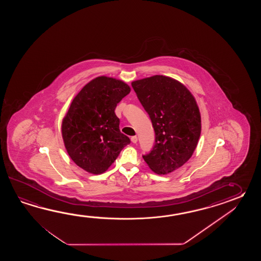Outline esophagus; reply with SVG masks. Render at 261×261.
<instances>
[{"label":"esophagus","mask_w":261,"mask_h":261,"mask_svg":"<svg viewBox=\"0 0 261 261\" xmlns=\"http://www.w3.org/2000/svg\"><path fill=\"white\" fill-rule=\"evenodd\" d=\"M132 142H133V144H136L138 142V137L137 136H133L132 137Z\"/></svg>","instance_id":"esophagus-1"}]
</instances>
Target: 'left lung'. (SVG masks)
<instances>
[{"mask_svg": "<svg viewBox=\"0 0 261 261\" xmlns=\"http://www.w3.org/2000/svg\"><path fill=\"white\" fill-rule=\"evenodd\" d=\"M149 115L155 145L144 161L156 174H168L193 155L201 130L199 106L186 86L165 75H153L132 83Z\"/></svg>", "mask_w": 261, "mask_h": 261, "instance_id": "left-lung-1", "label": "left lung"}]
</instances>
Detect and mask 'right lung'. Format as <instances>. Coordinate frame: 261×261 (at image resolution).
<instances>
[{
    "mask_svg": "<svg viewBox=\"0 0 261 261\" xmlns=\"http://www.w3.org/2000/svg\"><path fill=\"white\" fill-rule=\"evenodd\" d=\"M129 92L122 80L102 75L85 85L73 98L62 119L61 134L68 155L84 171L103 173L130 143L120 133L115 113Z\"/></svg>",
    "mask_w": 261,
    "mask_h": 261,
    "instance_id": "right-lung-1",
    "label": "right lung"
}]
</instances>
